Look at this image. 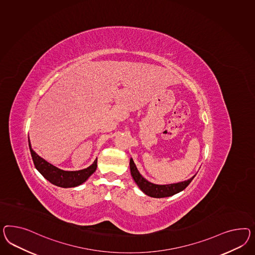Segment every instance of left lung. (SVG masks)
Segmentation results:
<instances>
[{
  "instance_id": "left-lung-1",
  "label": "left lung",
  "mask_w": 255,
  "mask_h": 255,
  "mask_svg": "<svg viewBox=\"0 0 255 255\" xmlns=\"http://www.w3.org/2000/svg\"><path fill=\"white\" fill-rule=\"evenodd\" d=\"M130 170L132 179L136 183L139 188L145 193V195L152 197V198H165L171 197L174 194L181 192L184 190L186 186H188L193 178L196 176L194 175L190 179L186 180L184 182H180L176 184H170V185H156L150 183L149 181L145 179L137 170L136 166L134 164L132 158L130 159Z\"/></svg>"
}]
</instances>
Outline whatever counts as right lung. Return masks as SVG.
<instances>
[{
    "instance_id": "1",
    "label": "right lung",
    "mask_w": 255,
    "mask_h": 255,
    "mask_svg": "<svg viewBox=\"0 0 255 255\" xmlns=\"http://www.w3.org/2000/svg\"><path fill=\"white\" fill-rule=\"evenodd\" d=\"M28 146L32 160L34 162L35 168L40 172L41 175L50 183L56 186H60L64 188L74 187L80 186L84 183L90 176L96 172L97 167V159L94 163L86 169L80 171H64L55 166L52 165L46 161L44 158L40 157L36 152L31 148V145L28 137Z\"/></svg>"
}]
</instances>
